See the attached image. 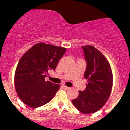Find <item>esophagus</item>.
Instances as JSON below:
<instances>
[{"mask_svg":"<svg viewBox=\"0 0 130 130\" xmlns=\"http://www.w3.org/2000/svg\"><path fill=\"white\" fill-rule=\"evenodd\" d=\"M62 88H64V89H65V90H68V89H70V87H66V85H62Z\"/></svg>","mask_w":130,"mask_h":130,"instance_id":"34e87169","label":"esophagus"}]
</instances>
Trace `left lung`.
<instances>
[{"label": "left lung", "instance_id": "obj_1", "mask_svg": "<svg viewBox=\"0 0 130 130\" xmlns=\"http://www.w3.org/2000/svg\"><path fill=\"white\" fill-rule=\"evenodd\" d=\"M87 62L84 77L87 87L79 92L72 100L73 105L83 113L89 114L100 110L105 104L112 87V73L106 57L92 45L82 46Z\"/></svg>", "mask_w": 130, "mask_h": 130}]
</instances>
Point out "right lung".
I'll return each instance as SVG.
<instances>
[{
    "mask_svg": "<svg viewBox=\"0 0 130 130\" xmlns=\"http://www.w3.org/2000/svg\"><path fill=\"white\" fill-rule=\"evenodd\" d=\"M66 48L45 43H36L20 58L15 72L14 83L24 104L36 108L47 104L60 86L45 81L49 70H55Z\"/></svg>",
    "mask_w": 130,
    "mask_h": 130,
    "instance_id": "obj_1",
    "label": "right lung"
}]
</instances>
